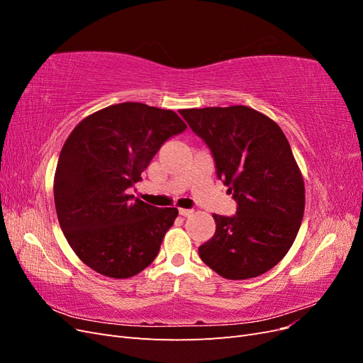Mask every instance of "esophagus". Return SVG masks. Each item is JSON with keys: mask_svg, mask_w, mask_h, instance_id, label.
I'll return each mask as SVG.
<instances>
[{"mask_svg": "<svg viewBox=\"0 0 363 363\" xmlns=\"http://www.w3.org/2000/svg\"><path fill=\"white\" fill-rule=\"evenodd\" d=\"M179 213L182 216H184V218H188V216H191L194 213V211H192V208H179Z\"/></svg>", "mask_w": 363, "mask_h": 363, "instance_id": "34e87169", "label": "esophagus"}]
</instances>
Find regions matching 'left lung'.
<instances>
[{"label":"left lung","instance_id":"8db88e82","mask_svg":"<svg viewBox=\"0 0 363 363\" xmlns=\"http://www.w3.org/2000/svg\"><path fill=\"white\" fill-rule=\"evenodd\" d=\"M180 115L211 148L218 179L238 203L236 215H213L216 230L199 248L201 260L228 280L265 274L286 256L304 213V180L286 136L247 106Z\"/></svg>","mask_w":363,"mask_h":363}]
</instances>
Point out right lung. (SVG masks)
<instances>
[{
  "label": "right lung",
  "mask_w": 363,
  "mask_h": 363,
  "mask_svg": "<svg viewBox=\"0 0 363 363\" xmlns=\"http://www.w3.org/2000/svg\"><path fill=\"white\" fill-rule=\"evenodd\" d=\"M186 130L182 118L142 103H121L86 116L60 151L54 203L62 232L83 263L128 279L156 259L175 207L128 195L164 140Z\"/></svg>",
  "instance_id": "obj_1"
}]
</instances>
